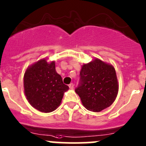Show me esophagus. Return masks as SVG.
Here are the masks:
<instances>
[{"mask_svg":"<svg viewBox=\"0 0 146 146\" xmlns=\"http://www.w3.org/2000/svg\"><path fill=\"white\" fill-rule=\"evenodd\" d=\"M69 87H70V89H73V88H74V84H73V83H71V84H69Z\"/></svg>","mask_w":146,"mask_h":146,"instance_id":"1","label":"esophagus"}]
</instances>
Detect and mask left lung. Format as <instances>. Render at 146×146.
<instances>
[{
  "instance_id": "8db88e82",
  "label": "left lung",
  "mask_w": 146,
  "mask_h": 146,
  "mask_svg": "<svg viewBox=\"0 0 146 146\" xmlns=\"http://www.w3.org/2000/svg\"><path fill=\"white\" fill-rule=\"evenodd\" d=\"M75 91L89 111L100 112L107 108L119 92L115 68L98 58L84 64L80 71V85Z\"/></svg>"
}]
</instances>
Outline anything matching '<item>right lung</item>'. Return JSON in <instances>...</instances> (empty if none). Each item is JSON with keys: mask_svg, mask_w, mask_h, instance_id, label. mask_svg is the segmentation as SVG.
Here are the masks:
<instances>
[{"mask_svg": "<svg viewBox=\"0 0 146 146\" xmlns=\"http://www.w3.org/2000/svg\"><path fill=\"white\" fill-rule=\"evenodd\" d=\"M69 89L55 69V61L41 59L27 67L24 75V91L34 108L50 113L60 106L64 93Z\"/></svg>", "mask_w": 146, "mask_h": 146, "instance_id": "right-lung-1", "label": "right lung"}]
</instances>
